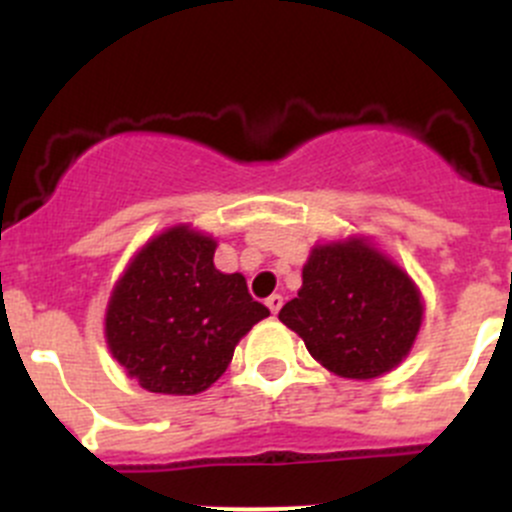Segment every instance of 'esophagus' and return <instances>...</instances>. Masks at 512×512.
Listing matches in <instances>:
<instances>
[{
	"label": "esophagus",
	"mask_w": 512,
	"mask_h": 512,
	"mask_svg": "<svg viewBox=\"0 0 512 512\" xmlns=\"http://www.w3.org/2000/svg\"><path fill=\"white\" fill-rule=\"evenodd\" d=\"M282 304H285V299H282V294H272V297H267V307H270L272 314L280 312Z\"/></svg>",
	"instance_id": "34e87169"
}]
</instances>
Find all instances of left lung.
Returning a JSON list of instances; mask_svg holds the SVG:
<instances>
[{
    "label": "left lung",
    "instance_id": "obj_1",
    "mask_svg": "<svg viewBox=\"0 0 512 512\" xmlns=\"http://www.w3.org/2000/svg\"><path fill=\"white\" fill-rule=\"evenodd\" d=\"M421 319L411 277L361 237L314 247L302 289L280 309L309 354L344 379H376L399 366Z\"/></svg>",
    "mask_w": 512,
    "mask_h": 512
}]
</instances>
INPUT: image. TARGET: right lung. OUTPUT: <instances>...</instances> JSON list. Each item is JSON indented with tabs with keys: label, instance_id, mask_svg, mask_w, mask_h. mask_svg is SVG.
<instances>
[{
	"label": "right lung",
	"instance_id": "add662e5",
	"mask_svg": "<svg viewBox=\"0 0 512 512\" xmlns=\"http://www.w3.org/2000/svg\"><path fill=\"white\" fill-rule=\"evenodd\" d=\"M215 247L188 225L170 227L141 247L113 287L108 349L146 391L200 394L225 374L237 342L270 317L240 272L215 270Z\"/></svg>",
	"mask_w": 512,
	"mask_h": 512
}]
</instances>
